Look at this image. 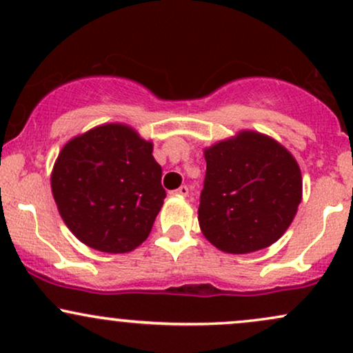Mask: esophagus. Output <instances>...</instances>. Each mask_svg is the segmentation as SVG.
I'll use <instances>...</instances> for the list:
<instances>
[{"mask_svg":"<svg viewBox=\"0 0 353 353\" xmlns=\"http://www.w3.org/2000/svg\"><path fill=\"white\" fill-rule=\"evenodd\" d=\"M172 196H181V197H188L189 196V188L188 185H181L179 189L172 190Z\"/></svg>","mask_w":353,"mask_h":353,"instance_id":"esophagus-1","label":"esophagus"}]
</instances>
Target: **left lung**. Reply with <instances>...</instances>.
<instances>
[{
	"mask_svg": "<svg viewBox=\"0 0 353 353\" xmlns=\"http://www.w3.org/2000/svg\"><path fill=\"white\" fill-rule=\"evenodd\" d=\"M199 225L212 245L249 254L274 244L292 224L302 201L294 156L272 137L241 131L204 151Z\"/></svg>",
	"mask_w": 353,
	"mask_h": 353,
	"instance_id": "8db88e82",
	"label": "left lung"
}]
</instances>
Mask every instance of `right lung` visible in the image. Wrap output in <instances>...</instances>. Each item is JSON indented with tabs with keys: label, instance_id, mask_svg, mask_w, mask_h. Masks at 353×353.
I'll use <instances>...</instances> for the list:
<instances>
[{
	"label": "right lung",
	"instance_id": "add662e5",
	"mask_svg": "<svg viewBox=\"0 0 353 353\" xmlns=\"http://www.w3.org/2000/svg\"><path fill=\"white\" fill-rule=\"evenodd\" d=\"M152 143L125 124H103L61 149L51 190L64 224L91 249L131 252L151 232L165 197Z\"/></svg>",
	"mask_w": 353,
	"mask_h": 353
}]
</instances>
